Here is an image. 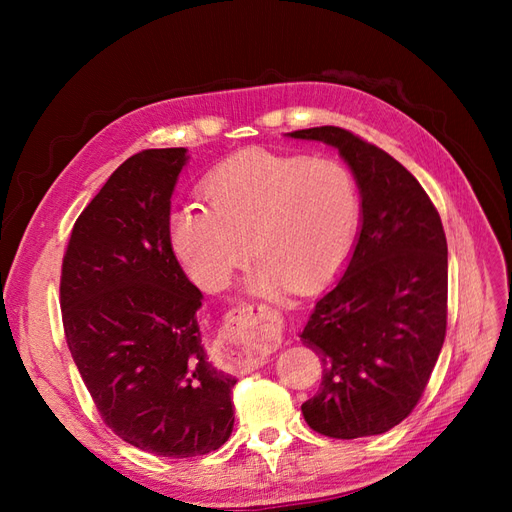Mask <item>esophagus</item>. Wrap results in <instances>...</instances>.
Returning <instances> with one entry per match:
<instances>
[{
	"label": "esophagus",
	"mask_w": 512,
	"mask_h": 512,
	"mask_svg": "<svg viewBox=\"0 0 512 512\" xmlns=\"http://www.w3.org/2000/svg\"><path fill=\"white\" fill-rule=\"evenodd\" d=\"M241 318H254L262 316L260 307H243L239 309ZM267 363V350L260 348L252 335H241L239 331H232L224 339V365L230 371H241V374H250L260 365Z\"/></svg>",
	"instance_id": "1"
}]
</instances>
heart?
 I'll return each mask as SVG.
<instances>
[{"label":"heart","instance_id":"heart-1","mask_svg":"<svg viewBox=\"0 0 512 512\" xmlns=\"http://www.w3.org/2000/svg\"><path fill=\"white\" fill-rule=\"evenodd\" d=\"M203 205L170 215V245L190 280L222 290L258 254L254 294L316 288L342 265L359 224V190L337 160L241 151L203 181ZM253 245H249V239Z\"/></svg>","mask_w":512,"mask_h":512}]
</instances>
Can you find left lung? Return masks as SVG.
<instances>
[{"instance_id": "obj_1", "label": "left lung", "mask_w": 512, "mask_h": 512, "mask_svg": "<svg viewBox=\"0 0 512 512\" xmlns=\"http://www.w3.org/2000/svg\"><path fill=\"white\" fill-rule=\"evenodd\" d=\"M288 136L335 147L361 194L348 265L299 333L322 361L301 412L322 436H378L414 410L444 344V228L421 183L376 145L335 126Z\"/></svg>"}]
</instances>
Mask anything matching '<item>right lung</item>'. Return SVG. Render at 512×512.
<instances>
[{
	"instance_id": "1",
	"label": "right lung",
	"mask_w": 512,
	"mask_h": 512,
	"mask_svg": "<svg viewBox=\"0 0 512 512\" xmlns=\"http://www.w3.org/2000/svg\"><path fill=\"white\" fill-rule=\"evenodd\" d=\"M188 160L170 147L123 162L76 220L59 286L66 342L104 423L181 459L230 438L237 384L209 361L203 292L170 245V196Z\"/></svg>"
}]
</instances>
